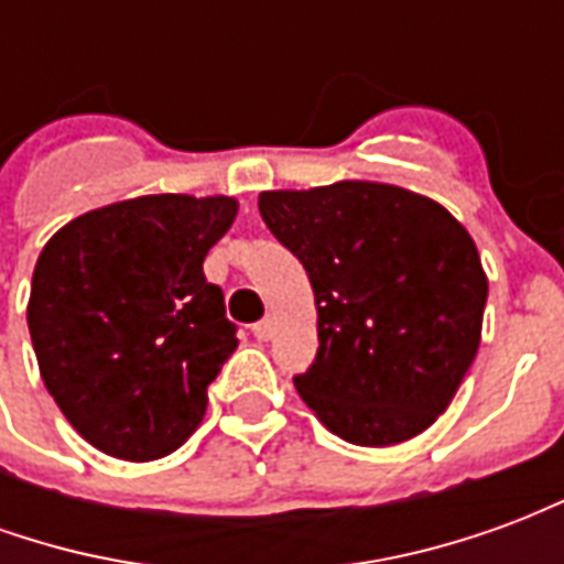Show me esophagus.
Returning <instances> with one entry per match:
<instances>
[{"instance_id": "34e87169", "label": "esophagus", "mask_w": 564, "mask_h": 564, "mask_svg": "<svg viewBox=\"0 0 564 564\" xmlns=\"http://www.w3.org/2000/svg\"><path fill=\"white\" fill-rule=\"evenodd\" d=\"M253 335H257L259 341H269L271 335H274V317H262L259 323H253Z\"/></svg>"}]
</instances>
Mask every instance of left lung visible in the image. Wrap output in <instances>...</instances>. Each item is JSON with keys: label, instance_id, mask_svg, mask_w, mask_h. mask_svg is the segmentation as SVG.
<instances>
[{"label": "left lung", "instance_id": "obj_1", "mask_svg": "<svg viewBox=\"0 0 564 564\" xmlns=\"http://www.w3.org/2000/svg\"><path fill=\"white\" fill-rule=\"evenodd\" d=\"M259 214L314 290L319 347L295 378L302 402L359 447L425 432L480 347L489 283L468 229L380 181L265 189Z\"/></svg>", "mask_w": 564, "mask_h": 564}]
</instances>
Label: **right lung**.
<instances>
[{"label": "right lung", "instance_id": "1", "mask_svg": "<svg viewBox=\"0 0 564 564\" xmlns=\"http://www.w3.org/2000/svg\"><path fill=\"white\" fill-rule=\"evenodd\" d=\"M232 196L123 198L66 223L32 271V347L47 392L87 444L162 459L193 435L208 383L235 354L223 290L202 262Z\"/></svg>", "mask_w": 564, "mask_h": 564}]
</instances>
